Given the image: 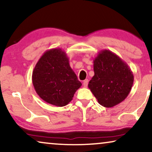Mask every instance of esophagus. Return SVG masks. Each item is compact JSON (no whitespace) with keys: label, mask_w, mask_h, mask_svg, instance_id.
I'll use <instances>...</instances> for the list:
<instances>
[{"label":"esophagus","mask_w":152,"mask_h":152,"mask_svg":"<svg viewBox=\"0 0 152 152\" xmlns=\"http://www.w3.org/2000/svg\"><path fill=\"white\" fill-rule=\"evenodd\" d=\"M88 80H85L84 82H83V86H84V88H86V87L88 86Z\"/></svg>","instance_id":"esophagus-1"}]
</instances>
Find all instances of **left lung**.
I'll return each mask as SVG.
<instances>
[{
	"mask_svg": "<svg viewBox=\"0 0 152 152\" xmlns=\"http://www.w3.org/2000/svg\"><path fill=\"white\" fill-rule=\"evenodd\" d=\"M93 64L95 74L88 86L99 104L111 108L124 101L134 79L127 64L108 50L99 52Z\"/></svg>",
	"mask_w": 152,
	"mask_h": 152,
	"instance_id": "obj_1",
	"label": "left lung"
}]
</instances>
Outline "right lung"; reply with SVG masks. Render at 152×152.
<instances>
[{
	"instance_id": "add662e5",
	"label": "right lung",
	"mask_w": 152,
	"mask_h": 152,
	"mask_svg": "<svg viewBox=\"0 0 152 152\" xmlns=\"http://www.w3.org/2000/svg\"><path fill=\"white\" fill-rule=\"evenodd\" d=\"M32 80L39 96L57 107L67 105L82 86L70 68L68 57L61 48L43 53L34 68Z\"/></svg>"
}]
</instances>
